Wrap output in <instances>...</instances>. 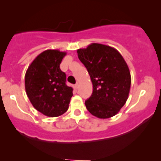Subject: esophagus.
Returning a JSON list of instances; mask_svg holds the SVG:
<instances>
[{"instance_id":"obj_1","label":"esophagus","mask_w":161,"mask_h":161,"mask_svg":"<svg viewBox=\"0 0 161 161\" xmlns=\"http://www.w3.org/2000/svg\"><path fill=\"white\" fill-rule=\"evenodd\" d=\"M73 88L74 89H78V84H76V85H73Z\"/></svg>"}]
</instances>
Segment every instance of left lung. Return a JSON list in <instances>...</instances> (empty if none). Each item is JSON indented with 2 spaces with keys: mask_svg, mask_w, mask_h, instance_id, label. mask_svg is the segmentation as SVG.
<instances>
[{
  "mask_svg": "<svg viewBox=\"0 0 161 161\" xmlns=\"http://www.w3.org/2000/svg\"><path fill=\"white\" fill-rule=\"evenodd\" d=\"M77 55L93 83V93L85 103L89 113L103 119L116 115L128 98L131 83L125 59L115 48L101 43L78 49Z\"/></svg>",
  "mask_w": 161,
  "mask_h": 161,
  "instance_id": "left-lung-1",
  "label": "left lung"
}]
</instances>
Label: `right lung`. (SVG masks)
I'll use <instances>...</instances> for the list:
<instances>
[{
	"mask_svg": "<svg viewBox=\"0 0 161 161\" xmlns=\"http://www.w3.org/2000/svg\"><path fill=\"white\" fill-rule=\"evenodd\" d=\"M66 52L46 50L28 67L25 75V89L35 109L47 117H58L68 110L72 87L66 85V74L59 64Z\"/></svg>",
	"mask_w": 161,
	"mask_h": 161,
	"instance_id": "1",
	"label": "right lung"
}]
</instances>
